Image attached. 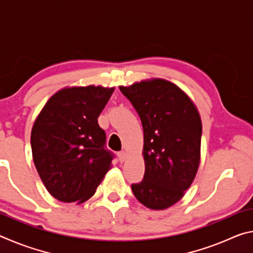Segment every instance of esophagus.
I'll return each mask as SVG.
<instances>
[{"mask_svg":"<svg viewBox=\"0 0 253 253\" xmlns=\"http://www.w3.org/2000/svg\"><path fill=\"white\" fill-rule=\"evenodd\" d=\"M118 157H119V161H121V162H125V160L127 158L126 152H124V151L119 152V153H118Z\"/></svg>","mask_w":253,"mask_h":253,"instance_id":"1","label":"esophagus"}]
</instances>
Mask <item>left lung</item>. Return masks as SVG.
I'll return each instance as SVG.
<instances>
[{
    "mask_svg": "<svg viewBox=\"0 0 253 253\" xmlns=\"http://www.w3.org/2000/svg\"><path fill=\"white\" fill-rule=\"evenodd\" d=\"M121 91L135 107L144 130L143 181L132 184L148 209L165 210L181 200L198 173L202 122L190 97L169 80L153 78Z\"/></svg>",
    "mask_w": 253,
    "mask_h": 253,
    "instance_id": "8db88e82",
    "label": "left lung"
}]
</instances>
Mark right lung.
I'll return each mask as SVG.
<instances>
[{
  "label": "right lung",
  "instance_id": "obj_1",
  "mask_svg": "<svg viewBox=\"0 0 253 253\" xmlns=\"http://www.w3.org/2000/svg\"><path fill=\"white\" fill-rule=\"evenodd\" d=\"M115 87H66L50 97L34 121L32 157L49 193L61 202L84 203L111 169L98 125Z\"/></svg>",
  "mask_w": 253,
  "mask_h": 253
}]
</instances>
